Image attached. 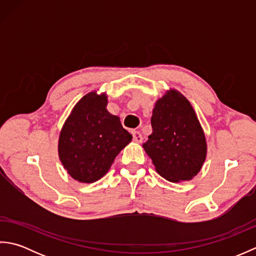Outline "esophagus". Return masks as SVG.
<instances>
[{"mask_svg":"<svg viewBox=\"0 0 256 256\" xmlns=\"http://www.w3.org/2000/svg\"><path fill=\"white\" fill-rule=\"evenodd\" d=\"M133 140L135 143H142L143 142V136L138 131H134L133 132Z\"/></svg>","mask_w":256,"mask_h":256,"instance_id":"obj_1","label":"esophagus"}]
</instances>
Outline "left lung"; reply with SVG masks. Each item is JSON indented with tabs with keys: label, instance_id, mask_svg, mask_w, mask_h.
<instances>
[{
	"label": "left lung",
	"instance_id": "left-lung-1",
	"mask_svg": "<svg viewBox=\"0 0 256 256\" xmlns=\"http://www.w3.org/2000/svg\"><path fill=\"white\" fill-rule=\"evenodd\" d=\"M150 122L153 132L143 148L156 172L172 182L192 180L202 168L208 148L192 103L170 88L155 102Z\"/></svg>",
	"mask_w": 256,
	"mask_h": 256
}]
</instances>
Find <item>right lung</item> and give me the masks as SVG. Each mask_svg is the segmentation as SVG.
<instances>
[{"instance_id": "obj_1", "label": "right lung", "mask_w": 256, "mask_h": 256, "mask_svg": "<svg viewBox=\"0 0 256 256\" xmlns=\"http://www.w3.org/2000/svg\"><path fill=\"white\" fill-rule=\"evenodd\" d=\"M106 106V92H89L76 103L59 133V160L79 182L99 180L132 140L120 118L108 112Z\"/></svg>"}]
</instances>
